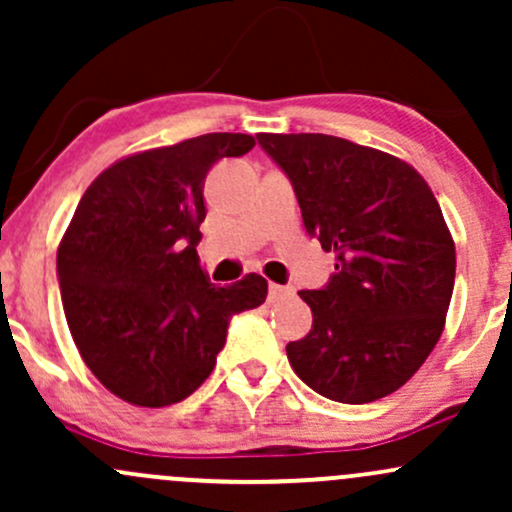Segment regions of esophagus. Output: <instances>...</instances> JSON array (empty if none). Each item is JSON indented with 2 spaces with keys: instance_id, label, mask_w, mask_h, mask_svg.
Here are the masks:
<instances>
[{
  "instance_id": "1",
  "label": "esophagus",
  "mask_w": 512,
  "mask_h": 512,
  "mask_svg": "<svg viewBox=\"0 0 512 512\" xmlns=\"http://www.w3.org/2000/svg\"><path fill=\"white\" fill-rule=\"evenodd\" d=\"M290 293H293V288H288V285L268 283V300H271V302L285 298V295H290Z\"/></svg>"
}]
</instances>
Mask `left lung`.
I'll list each match as a JSON object with an SVG mask.
<instances>
[{
	"instance_id": "8db88e82",
	"label": "left lung",
	"mask_w": 512,
	"mask_h": 512,
	"mask_svg": "<svg viewBox=\"0 0 512 512\" xmlns=\"http://www.w3.org/2000/svg\"><path fill=\"white\" fill-rule=\"evenodd\" d=\"M288 175L307 234L334 251L320 290H300L312 329L285 346L293 371L337 403H373L408 383L439 342L456 254L415 168L327 134H256Z\"/></svg>"
}]
</instances>
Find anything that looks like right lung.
<instances>
[{"instance_id": "add662e5", "label": "right lung", "mask_w": 512, "mask_h": 512, "mask_svg": "<svg viewBox=\"0 0 512 512\" xmlns=\"http://www.w3.org/2000/svg\"><path fill=\"white\" fill-rule=\"evenodd\" d=\"M249 134H205L117 161L85 190L58 249L65 320L82 361L131 405L166 408L195 393L234 315L268 295L256 273L207 280L197 258L205 178Z\"/></svg>"}]
</instances>
